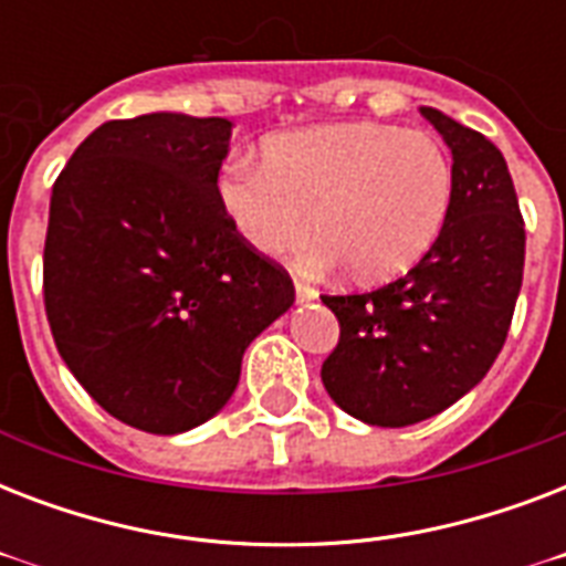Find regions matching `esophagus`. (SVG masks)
I'll return each mask as SVG.
<instances>
[{"mask_svg": "<svg viewBox=\"0 0 566 566\" xmlns=\"http://www.w3.org/2000/svg\"><path fill=\"white\" fill-rule=\"evenodd\" d=\"M314 300H317V291H314L308 282L296 279V302H314Z\"/></svg>", "mask_w": 566, "mask_h": 566, "instance_id": "obj_1", "label": "esophagus"}]
</instances>
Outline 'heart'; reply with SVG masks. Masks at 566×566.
<instances>
[{"mask_svg":"<svg viewBox=\"0 0 566 566\" xmlns=\"http://www.w3.org/2000/svg\"><path fill=\"white\" fill-rule=\"evenodd\" d=\"M452 158L420 128L337 123L270 137L264 161H231L217 202L258 255L296 252L314 234L319 264L344 261L361 282L411 270L447 222Z\"/></svg>","mask_w":566,"mask_h":566,"instance_id":"heart-1","label":"heart"}]
</instances>
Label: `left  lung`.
Wrapping results in <instances>:
<instances>
[{"instance_id":"left-lung-1","label":"left lung","mask_w":566,"mask_h":566,"mask_svg":"<svg viewBox=\"0 0 566 566\" xmlns=\"http://www.w3.org/2000/svg\"><path fill=\"white\" fill-rule=\"evenodd\" d=\"M420 114L455 170L438 240L396 282L323 293L340 323L323 385L346 413L381 429L429 420L482 381L509 337L526 261V222L500 149L440 111Z\"/></svg>"}]
</instances>
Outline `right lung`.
Returning <instances> with one entry per match:
<instances>
[{"label":"right lung","mask_w":566,"mask_h":566,"mask_svg":"<svg viewBox=\"0 0 566 566\" xmlns=\"http://www.w3.org/2000/svg\"><path fill=\"white\" fill-rule=\"evenodd\" d=\"M222 117L108 119L52 188L43 305L78 385L126 426L179 434L229 402L293 282L217 202Z\"/></svg>","instance_id":"1"}]
</instances>
